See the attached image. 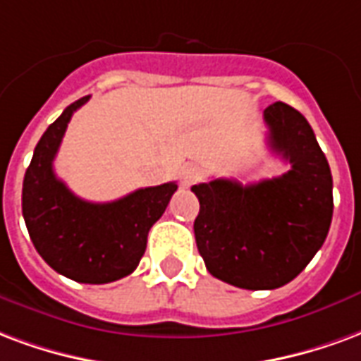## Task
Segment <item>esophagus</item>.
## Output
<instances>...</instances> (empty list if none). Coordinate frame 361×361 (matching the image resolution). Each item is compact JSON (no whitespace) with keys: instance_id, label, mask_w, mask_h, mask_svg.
<instances>
[{"instance_id":"34e87169","label":"esophagus","mask_w":361,"mask_h":361,"mask_svg":"<svg viewBox=\"0 0 361 361\" xmlns=\"http://www.w3.org/2000/svg\"><path fill=\"white\" fill-rule=\"evenodd\" d=\"M200 178H202V169H200L198 165H194V163H186L180 169V186L183 188H188L194 183H198Z\"/></svg>"}]
</instances>
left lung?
I'll use <instances>...</instances> for the list:
<instances>
[{
	"instance_id": "1",
	"label": "left lung",
	"mask_w": 361,
	"mask_h": 361,
	"mask_svg": "<svg viewBox=\"0 0 361 361\" xmlns=\"http://www.w3.org/2000/svg\"><path fill=\"white\" fill-rule=\"evenodd\" d=\"M264 119L271 152L290 171L246 186L231 178L192 186L200 200L194 235L207 271L248 290H273L298 277L333 219V177L306 117L275 102Z\"/></svg>"
}]
</instances>
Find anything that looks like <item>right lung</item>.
<instances>
[{
    "label": "right lung",
    "mask_w": 361,
    "mask_h": 361,
    "mask_svg": "<svg viewBox=\"0 0 361 361\" xmlns=\"http://www.w3.org/2000/svg\"><path fill=\"white\" fill-rule=\"evenodd\" d=\"M88 99L71 104L36 144L23 183V217L34 248L51 269L76 283L105 285L138 267L149 228L163 215L177 183L138 188L107 204L75 196L55 177L54 159L73 113Z\"/></svg>",
    "instance_id": "right-lung-1"
}]
</instances>
